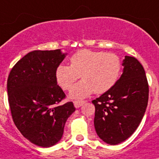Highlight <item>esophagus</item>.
<instances>
[{
    "label": "esophagus",
    "instance_id": "esophagus-1",
    "mask_svg": "<svg viewBox=\"0 0 159 159\" xmlns=\"http://www.w3.org/2000/svg\"><path fill=\"white\" fill-rule=\"evenodd\" d=\"M85 103V101H80V100H75L74 101V105L75 106V108H79V107H80L81 106Z\"/></svg>",
    "mask_w": 159,
    "mask_h": 159
}]
</instances>
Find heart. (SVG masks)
Masks as SVG:
<instances>
[{
    "mask_svg": "<svg viewBox=\"0 0 159 159\" xmlns=\"http://www.w3.org/2000/svg\"><path fill=\"white\" fill-rule=\"evenodd\" d=\"M70 62V66H57L55 77L61 89L70 90L81 76L83 80L70 91L74 98H86L93 92L105 93L115 86L121 75L122 61L115 53L81 49L72 55Z\"/></svg>",
    "mask_w": 159,
    "mask_h": 159,
    "instance_id": "heart-1",
    "label": "heart"
}]
</instances>
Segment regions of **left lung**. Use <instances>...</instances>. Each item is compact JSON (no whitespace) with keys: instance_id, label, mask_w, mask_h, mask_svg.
<instances>
[{"instance_id":"8db88e82","label":"left lung","mask_w":159,"mask_h":159,"mask_svg":"<svg viewBox=\"0 0 159 159\" xmlns=\"http://www.w3.org/2000/svg\"><path fill=\"white\" fill-rule=\"evenodd\" d=\"M123 66L124 72L115 86L92 101L97 134L110 145H118L133 134L149 100V84L140 61L125 56Z\"/></svg>"}]
</instances>
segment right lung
<instances>
[{"label": "right lung", "instance_id": "add662e5", "mask_svg": "<svg viewBox=\"0 0 159 159\" xmlns=\"http://www.w3.org/2000/svg\"><path fill=\"white\" fill-rule=\"evenodd\" d=\"M60 49L34 50L13 66L7 80L13 121L25 138L41 147L61 140L64 126L75 111L57 85L55 70L65 57Z\"/></svg>", "mask_w": 159, "mask_h": 159}]
</instances>
